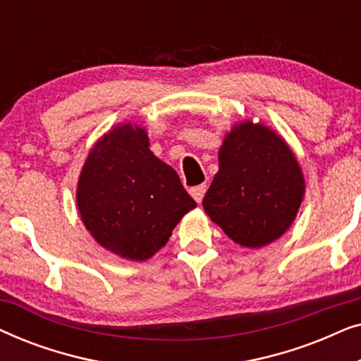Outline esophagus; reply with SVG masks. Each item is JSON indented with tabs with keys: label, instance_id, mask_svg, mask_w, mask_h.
<instances>
[{
	"label": "esophagus",
	"instance_id": "1",
	"mask_svg": "<svg viewBox=\"0 0 361 361\" xmlns=\"http://www.w3.org/2000/svg\"><path fill=\"white\" fill-rule=\"evenodd\" d=\"M205 192H207V184H200V185L192 187V189H190V195L194 197V199L200 204L202 199H204Z\"/></svg>",
	"mask_w": 361,
	"mask_h": 361
}]
</instances>
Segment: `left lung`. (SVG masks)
<instances>
[{"label": "left lung", "mask_w": 361, "mask_h": 361, "mask_svg": "<svg viewBox=\"0 0 361 361\" xmlns=\"http://www.w3.org/2000/svg\"><path fill=\"white\" fill-rule=\"evenodd\" d=\"M220 169L202 200L207 215L248 248L278 240L304 197V177L281 137L263 125H236L219 152Z\"/></svg>", "instance_id": "obj_1"}]
</instances>
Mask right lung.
I'll list each match as a JSON object with an SVG mask.
<instances>
[{
	"label": "right lung",
	"mask_w": 361,
	"mask_h": 361,
	"mask_svg": "<svg viewBox=\"0 0 361 361\" xmlns=\"http://www.w3.org/2000/svg\"><path fill=\"white\" fill-rule=\"evenodd\" d=\"M77 205L103 248L145 261L167 243L197 204L177 172L152 154L146 131L128 123L103 136L88 154Z\"/></svg>",
	"instance_id": "obj_1"
}]
</instances>
